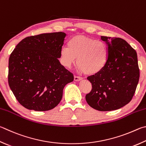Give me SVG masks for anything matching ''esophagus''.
<instances>
[{"label": "esophagus", "mask_w": 146, "mask_h": 146, "mask_svg": "<svg viewBox=\"0 0 146 146\" xmlns=\"http://www.w3.org/2000/svg\"><path fill=\"white\" fill-rule=\"evenodd\" d=\"M83 78L80 77V76H74V80L76 81V82H78V81H80L82 80Z\"/></svg>", "instance_id": "1"}]
</instances>
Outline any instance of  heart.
Segmentation results:
<instances>
[{
	"instance_id": "obj_1",
	"label": "heart",
	"mask_w": 146,
	"mask_h": 146,
	"mask_svg": "<svg viewBox=\"0 0 146 146\" xmlns=\"http://www.w3.org/2000/svg\"><path fill=\"white\" fill-rule=\"evenodd\" d=\"M62 47L60 52V60L66 67L75 63L84 73L93 75L102 70L107 62L108 50L107 44L102 41L84 36H76Z\"/></svg>"
}]
</instances>
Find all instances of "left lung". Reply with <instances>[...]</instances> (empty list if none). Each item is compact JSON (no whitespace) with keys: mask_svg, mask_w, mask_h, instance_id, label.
<instances>
[{"mask_svg":"<svg viewBox=\"0 0 146 146\" xmlns=\"http://www.w3.org/2000/svg\"><path fill=\"white\" fill-rule=\"evenodd\" d=\"M101 39L107 44V62L100 72L87 77L92 89L86 100L94 109L112 111L128 104L133 96L140 76L137 54L123 39Z\"/></svg>","mask_w":146,"mask_h":146,"instance_id":"obj_1","label":"left lung"}]
</instances>
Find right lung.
<instances>
[{
  "label": "right lung",
  "instance_id": "obj_1",
  "mask_svg": "<svg viewBox=\"0 0 146 146\" xmlns=\"http://www.w3.org/2000/svg\"><path fill=\"white\" fill-rule=\"evenodd\" d=\"M62 32L27 37L9 59L8 83L23 107L35 111L51 110L62 99L63 89L73 81V73L60 64Z\"/></svg>",
  "mask_w": 146,
  "mask_h": 146
}]
</instances>
